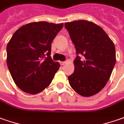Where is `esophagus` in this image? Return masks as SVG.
<instances>
[{"mask_svg": "<svg viewBox=\"0 0 124 124\" xmlns=\"http://www.w3.org/2000/svg\"><path fill=\"white\" fill-rule=\"evenodd\" d=\"M66 62H60V64L61 65H64V64H66Z\"/></svg>", "mask_w": 124, "mask_h": 124, "instance_id": "34e87169", "label": "esophagus"}]
</instances>
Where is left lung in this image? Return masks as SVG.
<instances>
[{
	"label": "left lung",
	"mask_w": 124,
	"mask_h": 124,
	"mask_svg": "<svg viewBox=\"0 0 124 124\" xmlns=\"http://www.w3.org/2000/svg\"><path fill=\"white\" fill-rule=\"evenodd\" d=\"M64 26L79 55L74 60V73L68 77L69 84L82 96L88 97L103 89L116 62L113 42L98 25L87 20L66 22Z\"/></svg>",
	"instance_id": "8db88e82"
}]
</instances>
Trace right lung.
Segmentation results:
<instances>
[{
	"instance_id": "obj_1",
	"label": "right lung",
	"mask_w": 124,
	"mask_h": 124,
	"mask_svg": "<svg viewBox=\"0 0 124 124\" xmlns=\"http://www.w3.org/2000/svg\"><path fill=\"white\" fill-rule=\"evenodd\" d=\"M64 23L47 22L23 25L13 34L7 46V64L16 85L30 94L47 87L60 64L51 57V44Z\"/></svg>"
}]
</instances>
